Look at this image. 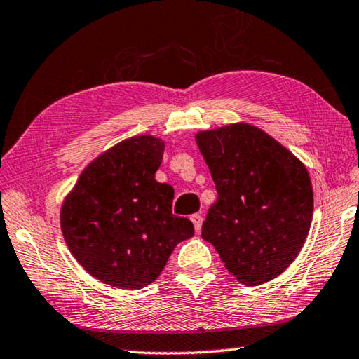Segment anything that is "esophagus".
<instances>
[{"instance_id":"1","label":"esophagus","mask_w":359,"mask_h":359,"mask_svg":"<svg viewBox=\"0 0 359 359\" xmlns=\"http://www.w3.org/2000/svg\"><path fill=\"white\" fill-rule=\"evenodd\" d=\"M190 219L193 222V225H195V230L200 231L201 230V225H203V215L201 214H193Z\"/></svg>"}]
</instances>
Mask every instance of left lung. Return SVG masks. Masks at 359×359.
<instances>
[{
    "label": "left lung",
    "mask_w": 359,
    "mask_h": 359,
    "mask_svg": "<svg viewBox=\"0 0 359 359\" xmlns=\"http://www.w3.org/2000/svg\"><path fill=\"white\" fill-rule=\"evenodd\" d=\"M196 144L217 190L201 236L240 283L271 281L292 264L309 235L313 189L306 168L246 123L200 133Z\"/></svg>",
    "instance_id": "8db88e82"
}]
</instances>
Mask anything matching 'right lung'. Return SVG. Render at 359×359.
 I'll list each match as a JSON object with an SVG mask.
<instances>
[{
	"label": "right lung",
	"mask_w": 359,
	"mask_h": 359,
	"mask_svg": "<svg viewBox=\"0 0 359 359\" xmlns=\"http://www.w3.org/2000/svg\"><path fill=\"white\" fill-rule=\"evenodd\" d=\"M163 151L151 135L121 142L83 170L62 206L68 249L108 286H149L177 243L195 231L189 219L172 214V187L155 180Z\"/></svg>",
	"instance_id": "add662e5"
}]
</instances>
